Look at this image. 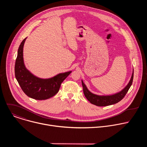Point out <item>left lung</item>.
<instances>
[{"label":"left lung","mask_w":147,"mask_h":147,"mask_svg":"<svg viewBox=\"0 0 147 147\" xmlns=\"http://www.w3.org/2000/svg\"><path fill=\"white\" fill-rule=\"evenodd\" d=\"M133 76H134V71H133V74L131 77V79L128 83L127 86L125 87L123 90H122L120 92L116 93L111 95H98L91 92L86 86L83 82L82 80V86L83 87V92L86 98L92 104L95 105L96 106L98 107H106L111 105L115 104L119 101H120L125 95L128 92L129 88H130L133 80Z\"/></svg>","instance_id":"1"}]
</instances>
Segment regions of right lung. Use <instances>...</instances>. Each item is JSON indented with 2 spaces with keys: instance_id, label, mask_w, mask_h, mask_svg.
<instances>
[{
  "instance_id": "obj_1",
  "label": "right lung",
  "mask_w": 147,
  "mask_h": 147,
  "mask_svg": "<svg viewBox=\"0 0 147 147\" xmlns=\"http://www.w3.org/2000/svg\"><path fill=\"white\" fill-rule=\"evenodd\" d=\"M26 38L21 43L15 63V77L23 92L29 97L36 100H45L55 95L61 84L71 73H60L53 77L43 79L33 75L26 67L23 60V47Z\"/></svg>"
}]
</instances>
